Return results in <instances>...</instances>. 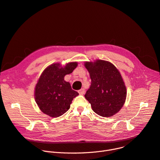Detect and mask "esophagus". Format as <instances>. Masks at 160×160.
<instances>
[{
    "label": "esophagus",
    "mask_w": 160,
    "mask_h": 160,
    "mask_svg": "<svg viewBox=\"0 0 160 160\" xmlns=\"http://www.w3.org/2000/svg\"><path fill=\"white\" fill-rule=\"evenodd\" d=\"M78 92L80 95H82V94H84V92H85V90H84V88H81V90H78Z\"/></svg>",
    "instance_id": "esophagus-1"
}]
</instances>
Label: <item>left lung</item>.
Instances as JSON below:
<instances>
[{
    "label": "left lung",
    "instance_id": "left-lung-1",
    "mask_svg": "<svg viewBox=\"0 0 160 160\" xmlns=\"http://www.w3.org/2000/svg\"><path fill=\"white\" fill-rule=\"evenodd\" d=\"M91 85L84 97L93 112L102 117H111L123 107L127 89L118 70L111 62L98 60L86 62Z\"/></svg>",
    "mask_w": 160,
    "mask_h": 160
}]
</instances>
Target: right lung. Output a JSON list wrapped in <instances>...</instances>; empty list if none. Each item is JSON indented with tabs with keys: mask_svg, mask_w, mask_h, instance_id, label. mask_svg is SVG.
I'll return each instance as SVG.
<instances>
[{
	"mask_svg": "<svg viewBox=\"0 0 160 160\" xmlns=\"http://www.w3.org/2000/svg\"><path fill=\"white\" fill-rule=\"evenodd\" d=\"M76 62L59 68V64L50 65L42 73L35 86V98L41 110L50 117H59L67 112L72 100L79 95L64 78L77 67Z\"/></svg>",
	"mask_w": 160,
	"mask_h": 160,
	"instance_id": "1",
	"label": "right lung"
}]
</instances>
